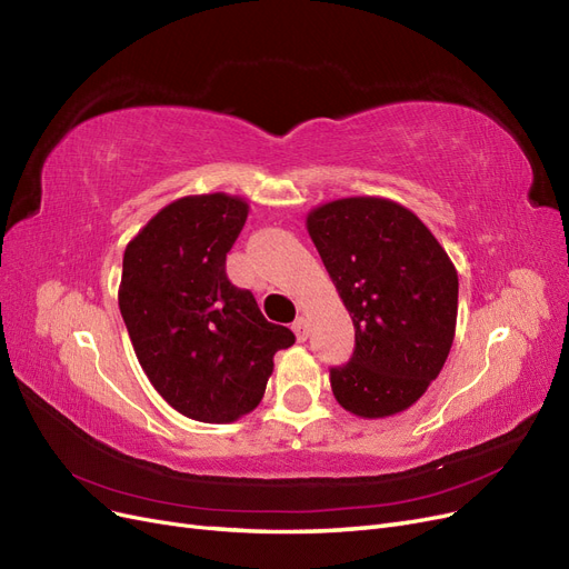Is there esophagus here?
<instances>
[{"label":"esophagus","mask_w":569,"mask_h":569,"mask_svg":"<svg viewBox=\"0 0 569 569\" xmlns=\"http://www.w3.org/2000/svg\"><path fill=\"white\" fill-rule=\"evenodd\" d=\"M292 332H295V337H298V341H305L307 337H309V323H307V318H298L292 323Z\"/></svg>","instance_id":"34e87169"}]
</instances>
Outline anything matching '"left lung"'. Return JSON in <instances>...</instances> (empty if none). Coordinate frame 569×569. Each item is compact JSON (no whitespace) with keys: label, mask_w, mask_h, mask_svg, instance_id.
<instances>
[{"label":"left lung","mask_w":569,"mask_h":569,"mask_svg":"<svg viewBox=\"0 0 569 569\" xmlns=\"http://www.w3.org/2000/svg\"><path fill=\"white\" fill-rule=\"evenodd\" d=\"M307 230L356 328L351 360L330 369L337 402L362 418L409 409L451 351L453 262L421 218L383 197L320 204Z\"/></svg>","instance_id":"left-lung-1"}]
</instances>
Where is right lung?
<instances>
[{
  "instance_id": "add662e5",
  "label": "right lung",
  "mask_w": 569,
  "mask_h": 569,
  "mask_svg": "<svg viewBox=\"0 0 569 569\" xmlns=\"http://www.w3.org/2000/svg\"><path fill=\"white\" fill-rule=\"evenodd\" d=\"M249 204L226 192L190 194L158 211L122 256L118 305L134 353L164 402L202 423L253 411L295 335L237 288L226 256Z\"/></svg>"
}]
</instances>
